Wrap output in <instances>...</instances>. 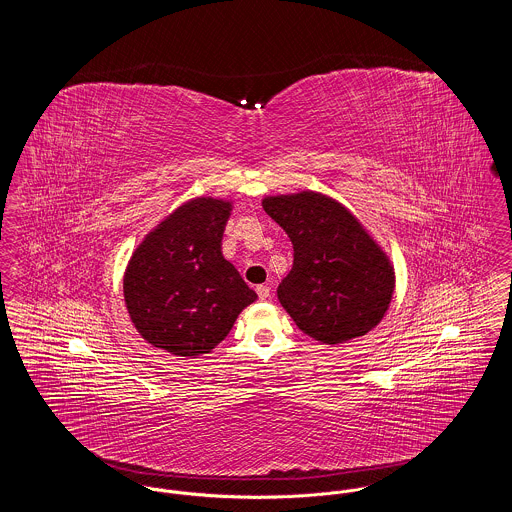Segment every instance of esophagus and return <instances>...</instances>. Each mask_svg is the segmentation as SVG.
Wrapping results in <instances>:
<instances>
[{"instance_id":"esophagus-1","label":"esophagus","mask_w":512,"mask_h":512,"mask_svg":"<svg viewBox=\"0 0 512 512\" xmlns=\"http://www.w3.org/2000/svg\"><path fill=\"white\" fill-rule=\"evenodd\" d=\"M257 295H259V299H267L268 295H270V288L265 286V284L257 286Z\"/></svg>"}]
</instances>
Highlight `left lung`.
<instances>
[{
    "label": "left lung",
    "instance_id": "1",
    "mask_svg": "<svg viewBox=\"0 0 512 512\" xmlns=\"http://www.w3.org/2000/svg\"><path fill=\"white\" fill-rule=\"evenodd\" d=\"M263 209L293 245L278 299L301 332L326 345L365 336L386 315L395 288L388 255L328 195H270Z\"/></svg>",
    "mask_w": 512,
    "mask_h": 512
}]
</instances>
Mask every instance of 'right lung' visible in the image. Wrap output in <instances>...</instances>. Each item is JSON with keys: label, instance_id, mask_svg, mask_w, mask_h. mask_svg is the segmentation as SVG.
I'll return each mask as SVG.
<instances>
[{"label": "right lung", "instance_id": "right-lung-1", "mask_svg": "<svg viewBox=\"0 0 512 512\" xmlns=\"http://www.w3.org/2000/svg\"><path fill=\"white\" fill-rule=\"evenodd\" d=\"M232 203L197 197L136 247L124 272V301L140 336L176 357L211 353L257 299L220 242Z\"/></svg>", "mask_w": 512, "mask_h": 512}]
</instances>
